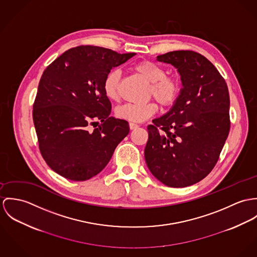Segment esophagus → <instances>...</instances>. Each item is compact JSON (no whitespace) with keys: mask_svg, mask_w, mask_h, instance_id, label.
<instances>
[{"mask_svg":"<svg viewBox=\"0 0 257 257\" xmlns=\"http://www.w3.org/2000/svg\"><path fill=\"white\" fill-rule=\"evenodd\" d=\"M129 127H130V129H131V130H134V129L138 128V127H139V125H138V124H136V123H134V122H130V123H129Z\"/></svg>","mask_w":257,"mask_h":257,"instance_id":"obj_1","label":"esophagus"}]
</instances>
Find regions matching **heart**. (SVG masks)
I'll return each mask as SVG.
<instances>
[{"label": "heart", "mask_w": 257, "mask_h": 257, "mask_svg": "<svg viewBox=\"0 0 257 257\" xmlns=\"http://www.w3.org/2000/svg\"><path fill=\"white\" fill-rule=\"evenodd\" d=\"M134 70L150 83L148 92L153 95L162 105L171 106L178 98L181 91V82L176 76L166 75V70L157 63L144 60L134 65ZM120 71L111 69L105 75L102 82L104 95L109 100H118ZM159 109L155 101L147 103H125L115 109V114L124 120L142 122L155 114Z\"/></svg>", "instance_id": "obj_1"}]
</instances>
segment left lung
<instances>
[{"label":"left lung","mask_w":257,"mask_h":257,"mask_svg":"<svg viewBox=\"0 0 257 257\" xmlns=\"http://www.w3.org/2000/svg\"><path fill=\"white\" fill-rule=\"evenodd\" d=\"M157 60L177 69L183 88L171 110L148 126L145 160L164 184L186 187L214 169L228 138V86L216 67L197 52L171 51Z\"/></svg>","instance_id":"obj_1"}]
</instances>
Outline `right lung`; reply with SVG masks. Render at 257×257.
I'll return each mask as SVG.
<instances>
[{"label": "right lung", "instance_id": "right-lung-1", "mask_svg": "<svg viewBox=\"0 0 257 257\" xmlns=\"http://www.w3.org/2000/svg\"><path fill=\"white\" fill-rule=\"evenodd\" d=\"M135 54L81 45L44 70L32 117L41 156L58 174L74 181L91 178L128 135V122L109 116L102 82L108 71Z\"/></svg>", "mask_w": 257, "mask_h": 257}]
</instances>
